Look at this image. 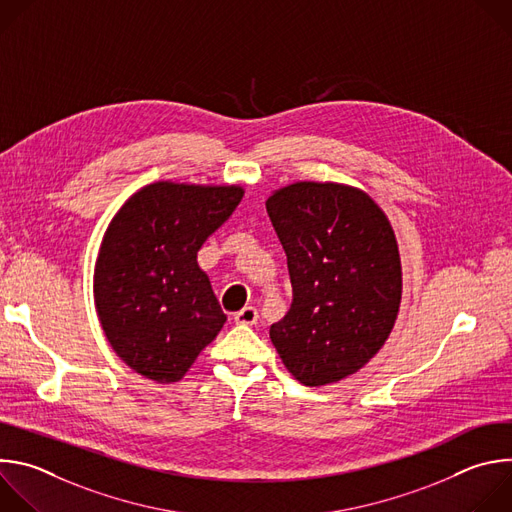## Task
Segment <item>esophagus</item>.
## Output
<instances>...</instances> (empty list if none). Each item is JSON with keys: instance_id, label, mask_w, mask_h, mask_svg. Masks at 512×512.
<instances>
[{"instance_id": "1", "label": "esophagus", "mask_w": 512, "mask_h": 512, "mask_svg": "<svg viewBox=\"0 0 512 512\" xmlns=\"http://www.w3.org/2000/svg\"><path fill=\"white\" fill-rule=\"evenodd\" d=\"M257 318H259V314H257V308H253V306H245L243 310H239L235 314V322L247 324V326H253L257 322Z\"/></svg>"}]
</instances>
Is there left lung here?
Listing matches in <instances>:
<instances>
[{
	"label": "left lung",
	"mask_w": 512,
	"mask_h": 512,
	"mask_svg": "<svg viewBox=\"0 0 512 512\" xmlns=\"http://www.w3.org/2000/svg\"><path fill=\"white\" fill-rule=\"evenodd\" d=\"M265 206L294 294L269 338L300 383H336L379 352L397 320L395 233L371 196L340 184H291Z\"/></svg>",
	"instance_id": "1"
}]
</instances>
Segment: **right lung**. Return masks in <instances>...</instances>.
<instances>
[{
	"instance_id": "1",
	"label": "right lung",
	"mask_w": 512,
	"mask_h": 512,
	"mask_svg": "<svg viewBox=\"0 0 512 512\" xmlns=\"http://www.w3.org/2000/svg\"><path fill=\"white\" fill-rule=\"evenodd\" d=\"M241 198L239 186L156 182L111 221L95 267L97 314L117 356L145 379L180 381L227 322L196 253Z\"/></svg>"
}]
</instances>
